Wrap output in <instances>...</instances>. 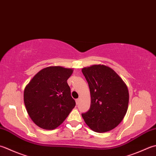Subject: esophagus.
Here are the masks:
<instances>
[{
  "instance_id": "esophagus-1",
  "label": "esophagus",
  "mask_w": 156,
  "mask_h": 156,
  "mask_svg": "<svg viewBox=\"0 0 156 156\" xmlns=\"http://www.w3.org/2000/svg\"><path fill=\"white\" fill-rule=\"evenodd\" d=\"M79 101H80V99H76V104H77V105L79 103Z\"/></svg>"
}]
</instances>
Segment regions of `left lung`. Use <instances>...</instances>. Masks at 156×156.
I'll list each match as a JSON object with an SVG mask.
<instances>
[{"label":"left lung","instance_id":"1","mask_svg":"<svg viewBox=\"0 0 156 156\" xmlns=\"http://www.w3.org/2000/svg\"><path fill=\"white\" fill-rule=\"evenodd\" d=\"M91 96L90 108L82 116L88 127L97 133L114 129L127 112L129 94L126 85L114 70L103 65L82 69Z\"/></svg>","mask_w":156,"mask_h":156}]
</instances>
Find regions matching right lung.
Listing matches in <instances>:
<instances>
[{
    "label": "right lung",
    "instance_id": "1",
    "mask_svg": "<svg viewBox=\"0 0 156 156\" xmlns=\"http://www.w3.org/2000/svg\"><path fill=\"white\" fill-rule=\"evenodd\" d=\"M72 72L60 66L48 67L36 74L26 86L24 103L30 118L39 127L56 129L75 107L67 82Z\"/></svg>",
    "mask_w": 156,
    "mask_h": 156
}]
</instances>
